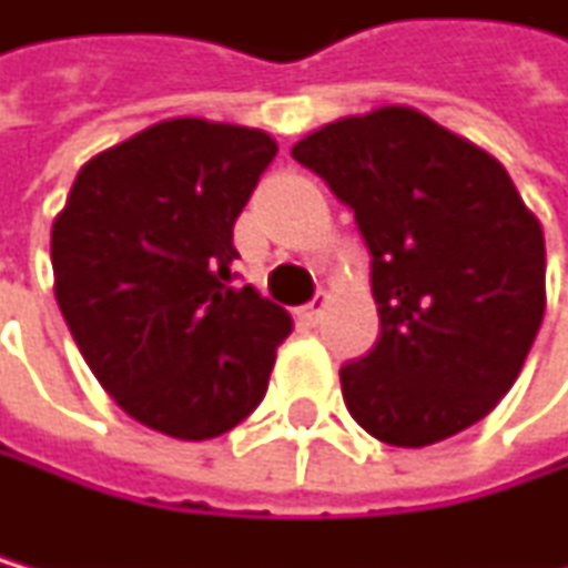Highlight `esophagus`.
<instances>
[{"label": "esophagus", "instance_id": "obj_1", "mask_svg": "<svg viewBox=\"0 0 568 568\" xmlns=\"http://www.w3.org/2000/svg\"><path fill=\"white\" fill-rule=\"evenodd\" d=\"M323 312H326V295H320L312 305H305V308H302V320H308L312 326H316V323L323 320Z\"/></svg>", "mask_w": 568, "mask_h": 568}]
</instances>
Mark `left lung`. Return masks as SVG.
Segmentation results:
<instances>
[{
  "label": "left lung",
  "instance_id": "obj_1",
  "mask_svg": "<svg viewBox=\"0 0 568 568\" xmlns=\"http://www.w3.org/2000/svg\"><path fill=\"white\" fill-rule=\"evenodd\" d=\"M291 158L372 252L379 341L341 368L351 418L407 449L481 422L545 316V235L506 168L414 108L329 122Z\"/></svg>",
  "mask_w": 568,
  "mask_h": 568
}]
</instances>
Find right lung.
<instances>
[{"instance_id":"obj_1","label":"right lung","mask_w":568,"mask_h":568,"mask_svg":"<svg viewBox=\"0 0 568 568\" xmlns=\"http://www.w3.org/2000/svg\"><path fill=\"white\" fill-rule=\"evenodd\" d=\"M277 158L260 129L158 122L80 168L52 224L62 320L129 418L214 439L266 397L291 316L235 287V221Z\"/></svg>"}]
</instances>
